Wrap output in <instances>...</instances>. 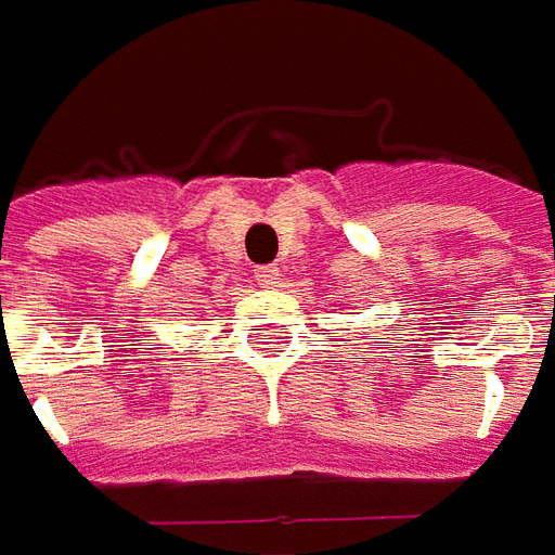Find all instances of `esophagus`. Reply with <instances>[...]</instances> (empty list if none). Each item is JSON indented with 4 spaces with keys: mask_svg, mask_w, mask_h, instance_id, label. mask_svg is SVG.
<instances>
[{
    "mask_svg": "<svg viewBox=\"0 0 555 555\" xmlns=\"http://www.w3.org/2000/svg\"><path fill=\"white\" fill-rule=\"evenodd\" d=\"M255 279H258V285H261V288H273L279 279V267H258Z\"/></svg>",
    "mask_w": 555,
    "mask_h": 555,
    "instance_id": "esophagus-1",
    "label": "esophagus"
}]
</instances>
